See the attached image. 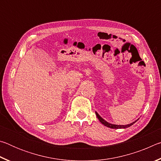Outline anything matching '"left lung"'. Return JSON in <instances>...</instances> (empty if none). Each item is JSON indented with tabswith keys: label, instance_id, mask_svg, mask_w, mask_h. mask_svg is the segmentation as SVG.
Wrapping results in <instances>:
<instances>
[{
	"label": "left lung",
	"instance_id": "left-lung-1",
	"mask_svg": "<svg viewBox=\"0 0 161 161\" xmlns=\"http://www.w3.org/2000/svg\"><path fill=\"white\" fill-rule=\"evenodd\" d=\"M95 114H96V115L97 116L98 119L99 120V121L103 125V126L108 127V128H111V129H126V128L130 127V126H132L133 124H135L136 122L137 121L138 119H138L137 120H136L135 121H133V122H132V123H130L129 124H127V125H116V124H110V123H108V122H107V121H105V120L103 119L102 117L97 112V111H95Z\"/></svg>",
	"mask_w": 161,
	"mask_h": 161
}]
</instances>
